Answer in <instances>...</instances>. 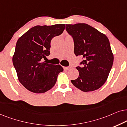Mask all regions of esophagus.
I'll use <instances>...</instances> for the list:
<instances>
[{
  "label": "esophagus",
  "instance_id": "esophagus-1",
  "mask_svg": "<svg viewBox=\"0 0 127 127\" xmlns=\"http://www.w3.org/2000/svg\"><path fill=\"white\" fill-rule=\"evenodd\" d=\"M70 67H63V68H64V70H68L69 68H70Z\"/></svg>",
  "mask_w": 127,
  "mask_h": 127
}]
</instances>
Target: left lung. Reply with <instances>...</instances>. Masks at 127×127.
I'll return each instance as SVG.
<instances>
[{
  "label": "left lung",
  "instance_id": "left-lung-1",
  "mask_svg": "<svg viewBox=\"0 0 127 127\" xmlns=\"http://www.w3.org/2000/svg\"><path fill=\"white\" fill-rule=\"evenodd\" d=\"M65 29L74 39L75 56L83 57L82 67H77L78 77L71 82L83 92L100 88L107 80L114 60L109 39L87 24H66Z\"/></svg>",
  "mask_w": 127,
  "mask_h": 127
}]
</instances>
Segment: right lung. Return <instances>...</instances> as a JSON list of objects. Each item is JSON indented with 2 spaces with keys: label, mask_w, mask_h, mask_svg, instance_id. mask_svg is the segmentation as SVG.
I'll return each mask as SVG.
<instances>
[{
  "label": "right lung",
  "mask_w": 127,
  "mask_h": 127,
  "mask_svg": "<svg viewBox=\"0 0 127 127\" xmlns=\"http://www.w3.org/2000/svg\"><path fill=\"white\" fill-rule=\"evenodd\" d=\"M65 24L36 25L20 36L13 56V63L20 82L25 88L36 94L52 88L59 72L63 71L60 64L42 62L50 55V42L62 34Z\"/></svg>",
  "instance_id": "right-lung-1"
}]
</instances>
